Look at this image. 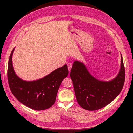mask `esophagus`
I'll return each mask as SVG.
<instances>
[{
    "label": "esophagus",
    "mask_w": 133,
    "mask_h": 133,
    "mask_svg": "<svg viewBox=\"0 0 133 133\" xmlns=\"http://www.w3.org/2000/svg\"><path fill=\"white\" fill-rule=\"evenodd\" d=\"M67 65H68V70H69V71H70L71 69V67H72V64L71 63H68Z\"/></svg>",
    "instance_id": "1"
}]
</instances>
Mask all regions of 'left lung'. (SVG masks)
I'll return each instance as SVG.
<instances>
[{"label":"left lung","instance_id":"left-lung-1","mask_svg":"<svg viewBox=\"0 0 133 133\" xmlns=\"http://www.w3.org/2000/svg\"><path fill=\"white\" fill-rule=\"evenodd\" d=\"M70 78L76 100L85 110H95L107 106L121 92L125 78V71L121 55V67L118 75L110 81H101L93 77L84 64L75 61Z\"/></svg>","mask_w":133,"mask_h":133}]
</instances>
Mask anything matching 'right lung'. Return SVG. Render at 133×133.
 Listing matches in <instances>:
<instances>
[{
    "label": "right lung",
    "instance_id": "1",
    "mask_svg": "<svg viewBox=\"0 0 133 133\" xmlns=\"http://www.w3.org/2000/svg\"><path fill=\"white\" fill-rule=\"evenodd\" d=\"M10 54L8 65V80L10 90L15 97L24 105L36 110L49 108L55 102L59 88L68 74L67 65L55 69L41 79L25 81L16 75Z\"/></svg>",
    "mask_w": 133,
    "mask_h": 133
}]
</instances>
